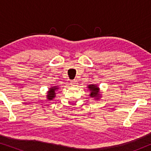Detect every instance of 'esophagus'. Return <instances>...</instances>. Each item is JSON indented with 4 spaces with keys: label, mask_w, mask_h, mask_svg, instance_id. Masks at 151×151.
<instances>
[{
    "label": "esophagus",
    "mask_w": 151,
    "mask_h": 151,
    "mask_svg": "<svg viewBox=\"0 0 151 151\" xmlns=\"http://www.w3.org/2000/svg\"><path fill=\"white\" fill-rule=\"evenodd\" d=\"M76 84H77L76 80H72V81L71 82V85H72V86H76Z\"/></svg>",
    "instance_id": "1"
}]
</instances>
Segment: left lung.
I'll list each match as a JSON object with an SVG mask.
<instances>
[{
    "instance_id": "obj_1",
    "label": "left lung",
    "mask_w": 151,
    "mask_h": 151,
    "mask_svg": "<svg viewBox=\"0 0 151 151\" xmlns=\"http://www.w3.org/2000/svg\"><path fill=\"white\" fill-rule=\"evenodd\" d=\"M88 88L91 91L90 96L92 98H96L98 96L99 93V88L96 85H88Z\"/></svg>"
}]
</instances>
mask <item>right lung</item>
Masks as SVG:
<instances>
[{
    "mask_svg": "<svg viewBox=\"0 0 151 151\" xmlns=\"http://www.w3.org/2000/svg\"><path fill=\"white\" fill-rule=\"evenodd\" d=\"M57 88H58L55 87V86H53V88H51L49 89L48 95H47V99H49V100H52L53 98H55V91Z\"/></svg>",
    "mask_w": 151,
    "mask_h": 151,
    "instance_id": "add662e5",
    "label": "right lung"
}]
</instances>
